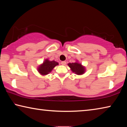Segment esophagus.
I'll list each match as a JSON object with an SVG mask.
<instances>
[{
	"mask_svg": "<svg viewBox=\"0 0 127 127\" xmlns=\"http://www.w3.org/2000/svg\"><path fill=\"white\" fill-rule=\"evenodd\" d=\"M61 64H62L63 65H65V64H66V62H65V61H62V62H61Z\"/></svg>",
	"mask_w": 127,
	"mask_h": 127,
	"instance_id": "1",
	"label": "esophagus"
}]
</instances>
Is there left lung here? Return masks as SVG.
Listing matches in <instances>:
<instances>
[{"mask_svg": "<svg viewBox=\"0 0 127 127\" xmlns=\"http://www.w3.org/2000/svg\"><path fill=\"white\" fill-rule=\"evenodd\" d=\"M68 65L69 66L72 72L74 73L77 75H82L84 74L86 72V68L81 63H79L78 62L75 63H68Z\"/></svg>", "mask_w": 127, "mask_h": 127, "instance_id": "obj_1", "label": "left lung"}]
</instances>
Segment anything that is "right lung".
<instances>
[{
    "mask_svg": "<svg viewBox=\"0 0 127 127\" xmlns=\"http://www.w3.org/2000/svg\"><path fill=\"white\" fill-rule=\"evenodd\" d=\"M58 63L54 61H50L46 59L43 62V63L40 64L37 68V70L39 73L42 76H45L50 73L55 66L58 65Z\"/></svg>",
    "mask_w": 127,
    "mask_h": 127,
    "instance_id": "1",
    "label": "right lung"
}]
</instances>
